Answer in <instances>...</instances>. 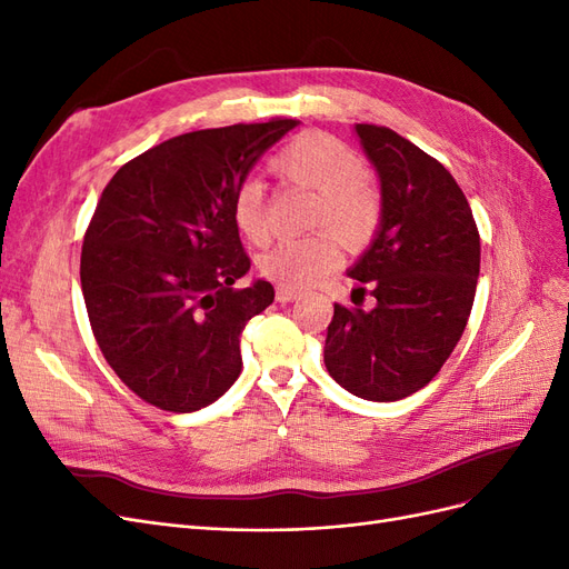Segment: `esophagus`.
<instances>
[{
  "label": "esophagus",
  "mask_w": 569,
  "mask_h": 569,
  "mask_svg": "<svg viewBox=\"0 0 569 569\" xmlns=\"http://www.w3.org/2000/svg\"><path fill=\"white\" fill-rule=\"evenodd\" d=\"M274 297H278L280 303H289V301H295L299 297V291L291 289V287H278V291H274Z\"/></svg>",
  "instance_id": "1"
}]
</instances>
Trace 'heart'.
<instances>
[{
  "instance_id": "b5f03b06",
  "label": "heart",
  "mask_w": 569,
  "mask_h": 569,
  "mask_svg": "<svg viewBox=\"0 0 569 569\" xmlns=\"http://www.w3.org/2000/svg\"><path fill=\"white\" fill-rule=\"evenodd\" d=\"M270 170L284 184L313 189L316 201L308 222L337 230L347 242L363 244L380 228V189L363 173L360 153L327 132H306L284 144L270 161ZM232 220L251 244L270 237L266 189L258 180H244L232 197ZM339 261L337 237L318 230L299 239H284L258 258L263 278L280 287L303 289L320 280Z\"/></svg>"
}]
</instances>
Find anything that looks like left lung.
I'll return each mask as SVG.
<instances>
[{
    "label": "left lung",
    "mask_w": 569,
    "mask_h": 569,
    "mask_svg": "<svg viewBox=\"0 0 569 569\" xmlns=\"http://www.w3.org/2000/svg\"><path fill=\"white\" fill-rule=\"evenodd\" d=\"M356 132L382 182V222L349 270L356 306L335 303L325 368L360 399L399 401L435 380L462 337L479 232L462 189L435 157L385 126L358 123ZM366 293L378 301L370 312L359 308Z\"/></svg>",
    "instance_id": "left-lung-1"
}]
</instances>
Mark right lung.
Wrapping results in <instances>:
<instances>
[{"instance_id":"right-lung-1","label":"right lung","mask_w":569,"mask_h":569,"mask_svg":"<svg viewBox=\"0 0 569 569\" xmlns=\"http://www.w3.org/2000/svg\"><path fill=\"white\" fill-rule=\"evenodd\" d=\"M295 118L194 130L147 149L109 180L84 232L80 284L111 370L170 412L213 403L242 372L247 322L272 303L258 280L232 197Z\"/></svg>"}]
</instances>
